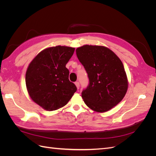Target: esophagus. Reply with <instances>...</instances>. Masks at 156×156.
Here are the masks:
<instances>
[{
	"instance_id": "1",
	"label": "esophagus",
	"mask_w": 156,
	"mask_h": 156,
	"mask_svg": "<svg viewBox=\"0 0 156 156\" xmlns=\"http://www.w3.org/2000/svg\"><path fill=\"white\" fill-rule=\"evenodd\" d=\"M75 86L77 87V89H79V87H80L79 83L78 81H77V82H75Z\"/></svg>"
}]
</instances>
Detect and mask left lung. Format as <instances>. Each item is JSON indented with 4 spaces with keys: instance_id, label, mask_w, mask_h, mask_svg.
<instances>
[{
    "instance_id": "8db88e82",
    "label": "left lung",
    "mask_w": 156,
    "mask_h": 156,
    "mask_svg": "<svg viewBox=\"0 0 156 156\" xmlns=\"http://www.w3.org/2000/svg\"><path fill=\"white\" fill-rule=\"evenodd\" d=\"M76 53L89 79V85L82 92L84 102L96 112L109 111L122 100L128 88L122 61L105 46L84 45Z\"/></svg>"
}]
</instances>
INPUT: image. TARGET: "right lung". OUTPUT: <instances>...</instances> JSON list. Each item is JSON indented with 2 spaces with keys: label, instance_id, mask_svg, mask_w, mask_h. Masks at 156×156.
Masks as SVG:
<instances>
[{
  "label": "right lung",
  "instance_id": "obj_1",
  "mask_svg": "<svg viewBox=\"0 0 156 156\" xmlns=\"http://www.w3.org/2000/svg\"><path fill=\"white\" fill-rule=\"evenodd\" d=\"M75 48L58 45L41 51L27 68L25 82L32 101L44 109L57 110L65 106L77 90L69 81L66 65Z\"/></svg>",
  "mask_w": 156,
  "mask_h": 156
}]
</instances>
